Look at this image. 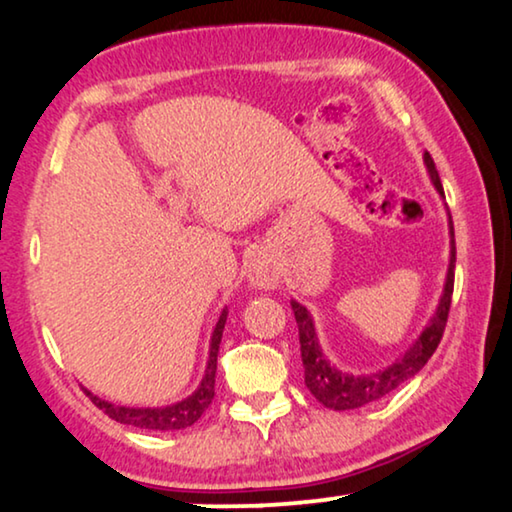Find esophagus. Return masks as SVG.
Listing matches in <instances>:
<instances>
[{"label": "esophagus", "instance_id": "1", "mask_svg": "<svg viewBox=\"0 0 512 512\" xmlns=\"http://www.w3.org/2000/svg\"><path fill=\"white\" fill-rule=\"evenodd\" d=\"M247 277H249V284L251 286H256V289H263V291L275 289V286L279 284L277 265L272 263L270 258H265V256H254V258H251Z\"/></svg>", "mask_w": 512, "mask_h": 512}]
</instances>
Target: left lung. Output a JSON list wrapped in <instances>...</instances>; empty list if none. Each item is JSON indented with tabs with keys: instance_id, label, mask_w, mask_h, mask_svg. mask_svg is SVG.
I'll return each instance as SVG.
<instances>
[{
	"instance_id": "obj_1",
	"label": "left lung",
	"mask_w": 512,
	"mask_h": 512,
	"mask_svg": "<svg viewBox=\"0 0 512 512\" xmlns=\"http://www.w3.org/2000/svg\"><path fill=\"white\" fill-rule=\"evenodd\" d=\"M424 165L429 172L431 184L436 186L440 198L445 200L443 184H440L436 163L429 153H424ZM447 228H450V263H447V275L443 284V293H440L436 312L431 314V319L426 321L422 333L417 335V340L398 356L394 363H389L387 368L373 370V373H347L340 370L335 363L328 361L324 349L319 345L317 328H314V319L310 310L305 305H300L298 300H291L293 317L298 324L300 335V356H303V368H305V384L310 389V394L317 398L321 405L331 410H356L363 405H370L380 398L389 396L396 387H401L403 382H408L410 377H415L419 370L426 366V361L431 359L436 347L443 338L447 314H450L452 303V289H454V263H457V247H454V226L450 209H447Z\"/></svg>"
}]
</instances>
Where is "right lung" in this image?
<instances>
[{
	"label": "right lung",
	"mask_w": 512,
	"mask_h": 512,
	"mask_svg": "<svg viewBox=\"0 0 512 512\" xmlns=\"http://www.w3.org/2000/svg\"><path fill=\"white\" fill-rule=\"evenodd\" d=\"M228 310L223 307L219 321H216L212 340H209V359L205 366V375L198 384V389L191 396H186L184 401H177L172 405H163V408H130V405H114L104 398L95 396L93 391H86V396L100 408L104 415H109L116 422L137 426V429H149V431H179L193 426L202 417V412L209 408L214 398V377H216V356H219V345L223 326H226Z\"/></svg>",
	"instance_id": "1"
}]
</instances>
